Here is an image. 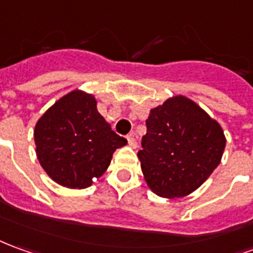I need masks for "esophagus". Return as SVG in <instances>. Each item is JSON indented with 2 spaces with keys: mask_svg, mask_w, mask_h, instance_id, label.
<instances>
[{
  "mask_svg": "<svg viewBox=\"0 0 253 253\" xmlns=\"http://www.w3.org/2000/svg\"><path fill=\"white\" fill-rule=\"evenodd\" d=\"M127 141H128V145H130L131 148H137V141H135V137H134V132H130V134L127 135Z\"/></svg>",
  "mask_w": 253,
  "mask_h": 253,
  "instance_id": "esophagus-1",
  "label": "esophagus"
}]
</instances>
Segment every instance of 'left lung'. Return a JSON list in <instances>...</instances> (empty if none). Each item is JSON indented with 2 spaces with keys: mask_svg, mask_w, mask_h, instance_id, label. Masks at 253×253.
I'll use <instances>...</instances> for the list:
<instances>
[{
  "mask_svg": "<svg viewBox=\"0 0 253 253\" xmlns=\"http://www.w3.org/2000/svg\"><path fill=\"white\" fill-rule=\"evenodd\" d=\"M225 145L222 127L196 102L169 98L146 119L138 152L145 181L159 196H186L218 167Z\"/></svg>",
  "mask_w": 253,
  "mask_h": 253,
  "instance_id": "8db88e82",
  "label": "left lung"
}]
</instances>
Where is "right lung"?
I'll list each match as a JSON object with an SVG mask.
<instances>
[{
	"mask_svg": "<svg viewBox=\"0 0 253 253\" xmlns=\"http://www.w3.org/2000/svg\"><path fill=\"white\" fill-rule=\"evenodd\" d=\"M37 156L47 175L65 188L84 189L105 172L127 139L97 111L94 97L74 90L41 118L34 131Z\"/></svg>",
	"mask_w": 253,
	"mask_h": 253,
	"instance_id": "right-lung-1",
	"label": "right lung"
}]
</instances>
